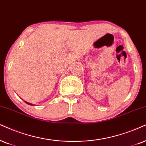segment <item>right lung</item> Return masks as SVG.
I'll use <instances>...</instances> for the list:
<instances>
[{
  "instance_id": "add662e5",
  "label": "right lung",
  "mask_w": 146,
  "mask_h": 146,
  "mask_svg": "<svg viewBox=\"0 0 146 146\" xmlns=\"http://www.w3.org/2000/svg\"><path fill=\"white\" fill-rule=\"evenodd\" d=\"M24 102H25V103H26V104H29V105H32V106H34V104H31V103L27 102H25V101H24Z\"/></svg>"
}]
</instances>
